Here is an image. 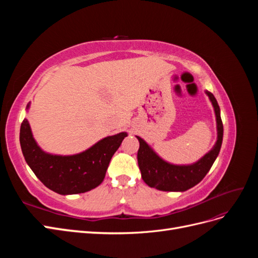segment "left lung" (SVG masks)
I'll list each match as a JSON object with an SVG mask.
<instances>
[{"label":"left lung","instance_id":"8db88e82","mask_svg":"<svg viewBox=\"0 0 258 258\" xmlns=\"http://www.w3.org/2000/svg\"><path fill=\"white\" fill-rule=\"evenodd\" d=\"M212 102L217 123V141L214 147L199 161L189 166H175L162 160L144 140L137 137L140 142L138 163L143 181L153 188L163 191H185L197 185L212 167L223 142V121L220 106L212 93L206 91Z\"/></svg>","mask_w":258,"mask_h":258}]
</instances>
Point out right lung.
Here are the masks:
<instances>
[{"label":"right lung","mask_w":258,"mask_h":258,"mask_svg":"<svg viewBox=\"0 0 258 258\" xmlns=\"http://www.w3.org/2000/svg\"><path fill=\"white\" fill-rule=\"evenodd\" d=\"M124 137L126 132H120L81 154L57 156L46 154L37 146L26 118L20 126V146L29 167L46 187L60 195L86 192L102 183L108 163Z\"/></svg>","instance_id":"1"}]
</instances>
